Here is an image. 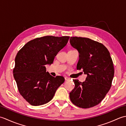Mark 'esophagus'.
<instances>
[{"mask_svg":"<svg viewBox=\"0 0 126 126\" xmlns=\"http://www.w3.org/2000/svg\"><path fill=\"white\" fill-rule=\"evenodd\" d=\"M65 80L66 81H70V78H69V77H65Z\"/></svg>","mask_w":126,"mask_h":126,"instance_id":"1","label":"esophagus"}]
</instances>
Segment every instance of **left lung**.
<instances>
[{
  "label": "left lung",
  "mask_w": 126,
  "mask_h": 126,
  "mask_svg": "<svg viewBox=\"0 0 126 126\" xmlns=\"http://www.w3.org/2000/svg\"><path fill=\"white\" fill-rule=\"evenodd\" d=\"M70 43L79 53L77 69L87 75L84 82L73 79L70 98L79 107H93L102 101L111 86L114 69L110 53L102 44L88 38L71 37Z\"/></svg>",
  "instance_id": "1"
}]
</instances>
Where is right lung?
Segmentation results:
<instances>
[{
	"instance_id": "obj_1",
	"label": "right lung",
	"mask_w": 126,
	"mask_h": 126,
	"mask_svg": "<svg viewBox=\"0 0 126 126\" xmlns=\"http://www.w3.org/2000/svg\"><path fill=\"white\" fill-rule=\"evenodd\" d=\"M69 38L52 36L37 38L28 42L17 53L13 76L20 95L31 105L49 102L64 82L62 76L50 75L45 65L51 64Z\"/></svg>"
}]
</instances>
